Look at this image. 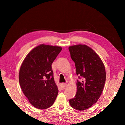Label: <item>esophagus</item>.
<instances>
[{"label": "esophagus", "mask_w": 125, "mask_h": 125, "mask_svg": "<svg viewBox=\"0 0 125 125\" xmlns=\"http://www.w3.org/2000/svg\"><path fill=\"white\" fill-rule=\"evenodd\" d=\"M67 83H63L61 84V86H62V88L63 89H65V88L67 87Z\"/></svg>", "instance_id": "1"}]
</instances>
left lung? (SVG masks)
<instances>
[{"label": "left lung", "mask_w": 125, "mask_h": 125, "mask_svg": "<svg viewBox=\"0 0 125 125\" xmlns=\"http://www.w3.org/2000/svg\"><path fill=\"white\" fill-rule=\"evenodd\" d=\"M71 57L75 63L77 80V93L69 100L72 107L85 110L97 102L102 93L106 80L104 65L94 50L85 45L69 47Z\"/></svg>", "instance_id": "8db88e82"}]
</instances>
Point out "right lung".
Segmentation results:
<instances>
[{
  "label": "right lung",
  "instance_id": "obj_1",
  "mask_svg": "<svg viewBox=\"0 0 125 125\" xmlns=\"http://www.w3.org/2000/svg\"><path fill=\"white\" fill-rule=\"evenodd\" d=\"M61 50L58 46L40 45L29 53L21 65L19 75L21 88L36 108L47 109L57 98L58 89L52 64Z\"/></svg>",
  "mask_w": 125,
  "mask_h": 125
}]
</instances>
